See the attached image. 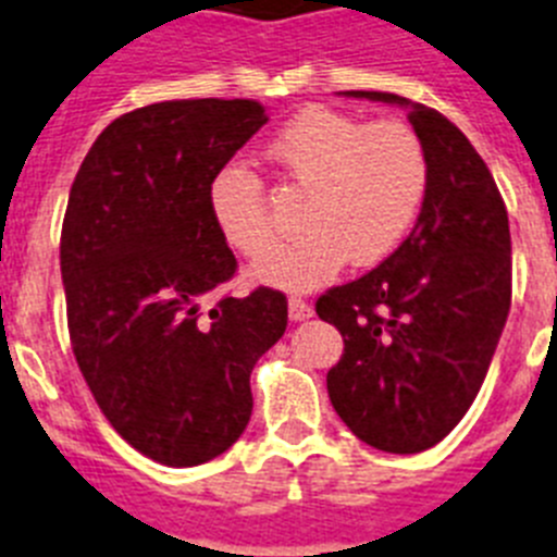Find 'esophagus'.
Wrapping results in <instances>:
<instances>
[{
    "label": "esophagus",
    "instance_id": "obj_1",
    "mask_svg": "<svg viewBox=\"0 0 557 557\" xmlns=\"http://www.w3.org/2000/svg\"><path fill=\"white\" fill-rule=\"evenodd\" d=\"M289 309V321H307V318H312V304L304 301V298H289L287 304Z\"/></svg>",
    "mask_w": 557,
    "mask_h": 557
}]
</instances>
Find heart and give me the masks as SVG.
I'll use <instances>...</instances> for the list:
<instances>
[{
	"label": "heart",
	"mask_w": 557,
	"mask_h": 557,
	"mask_svg": "<svg viewBox=\"0 0 557 557\" xmlns=\"http://www.w3.org/2000/svg\"><path fill=\"white\" fill-rule=\"evenodd\" d=\"M284 184L304 195L301 236L250 270L278 289L321 287L343 264L373 268L405 243L430 189V156L405 122H366L309 106L264 145ZM211 220L236 253L259 259L275 243L262 181L228 164L209 184Z\"/></svg>",
	"instance_id": "1"
}]
</instances>
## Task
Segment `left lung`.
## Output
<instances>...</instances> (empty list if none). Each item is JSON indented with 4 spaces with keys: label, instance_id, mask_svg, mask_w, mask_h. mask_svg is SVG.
<instances>
[{
    "label": "left lung",
    "instance_id": "8db88e82",
    "mask_svg": "<svg viewBox=\"0 0 557 557\" xmlns=\"http://www.w3.org/2000/svg\"><path fill=\"white\" fill-rule=\"evenodd\" d=\"M346 97L407 108L430 156V189L396 253L314 304L346 343L326 387L359 441L416 455L460 424L494 359L510 312L508 209L444 113L387 91Z\"/></svg>",
    "mask_w": 557,
    "mask_h": 557
}]
</instances>
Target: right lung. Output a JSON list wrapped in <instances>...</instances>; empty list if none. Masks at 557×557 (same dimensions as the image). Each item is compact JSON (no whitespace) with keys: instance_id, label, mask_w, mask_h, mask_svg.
<instances>
[{"instance_id":"obj_1","label":"right lung","mask_w":557,"mask_h":557,"mask_svg":"<svg viewBox=\"0 0 557 557\" xmlns=\"http://www.w3.org/2000/svg\"><path fill=\"white\" fill-rule=\"evenodd\" d=\"M268 122L256 100H166L97 136L69 191L61 275L72 351L102 416L172 469L214 460L253 410L250 371L287 298L214 289L236 273L209 184Z\"/></svg>"}]
</instances>
